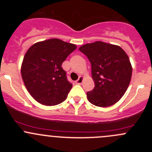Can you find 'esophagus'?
Listing matches in <instances>:
<instances>
[{
    "mask_svg": "<svg viewBox=\"0 0 152 152\" xmlns=\"http://www.w3.org/2000/svg\"><path fill=\"white\" fill-rule=\"evenodd\" d=\"M82 82H83V77L82 76H79V79L76 81V83L77 85H81L82 83Z\"/></svg>",
    "mask_w": 152,
    "mask_h": 152,
    "instance_id": "esophagus-1",
    "label": "esophagus"
}]
</instances>
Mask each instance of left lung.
<instances>
[{"mask_svg":"<svg viewBox=\"0 0 152 152\" xmlns=\"http://www.w3.org/2000/svg\"><path fill=\"white\" fill-rule=\"evenodd\" d=\"M79 50L91 64L93 90L87 93L89 102L107 107L118 102L128 88L132 73L129 59L120 46L98 41L85 44Z\"/></svg>","mask_w":152,"mask_h":152,"instance_id":"left-lung-1","label":"left lung"}]
</instances>
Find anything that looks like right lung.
<instances>
[{"instance_id":"obj_1","label":"right lung","mask_w":152,"mask_h":152,"mask_svg":"<svg viewBox=\"0 0 152 152\" xmlns=\"http://www.w3.org/2000/svg\"><path fill=\"white\" fill-rule=\"evenodd\" d=\"M76 46L59 39L34 44L23 58L21 75L26 87L37 102L54 106L66 99L72 88L62 64Z\"/></svg>"}]
</instances>
